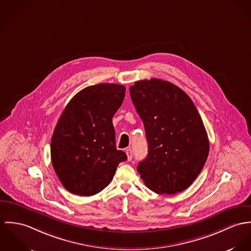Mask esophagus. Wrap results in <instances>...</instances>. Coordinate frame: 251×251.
<instances>
[{"label":"esophagus","instance_id":"esophagus-1","mask_svg":"<svg viewBox=\"0 0 251 251\" xmlns=\"http://www.w3.org/2000/svg\"><path fill=\"white\" fill-rule=\"evenodd\" d=\"M126 155H127V159H128V161H131L132 160V158H133V152H132V150L130 149V148H128V149H126Z\"/></svg>","mask_w":251,"mask_h":251}]
</instances>
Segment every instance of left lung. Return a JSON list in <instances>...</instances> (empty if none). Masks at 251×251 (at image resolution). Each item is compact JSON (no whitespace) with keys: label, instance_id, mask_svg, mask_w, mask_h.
<instances>
[{"label":"left lung","instance_id":"1","mask_svg":"<svg viewBox=\"0 0 251 251\" xmlns=\"http://www.w3.org/2000/svg\"><path fill=\"white\" fill-rule=\"evenodd\" d=\"M145 129L148 155L138 165L144 184L159 195L188 189L209 154L203 121L189 95L167 81L150 79L130 86Z\"/></svg>","mask_w":251,"mask_h":251}]
</instances>
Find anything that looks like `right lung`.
Listing matches in <instances>:
<instances>
[{
    "label": "right lung",
    "instance_id": "add662e5",
    "mask_svg": "<svg viewBox=\"0 0 251 251\" xmlns=\"http://www.w3.org/2000/svg\"><path fill=\"white\" fill-rule=\"evenodd\" d=\"M125 86L99 84L78 92L59 116L51 139V160L62 186L90 196L112 180L126 154L115 146L112 116L125 97Z\"/></svg>",
    "mask_w": 251,
    "mask_h": 251
}]
</instances>
